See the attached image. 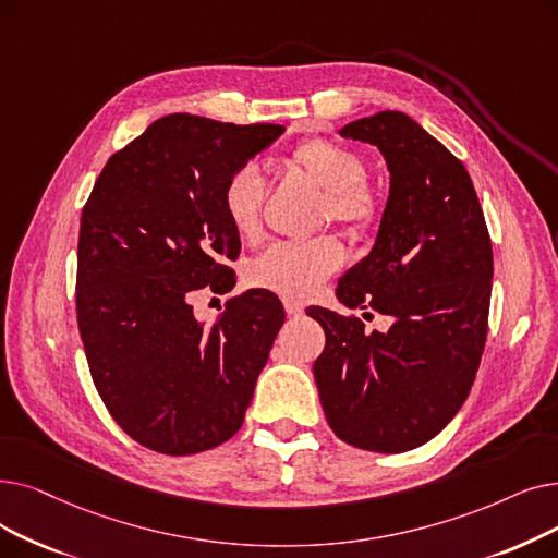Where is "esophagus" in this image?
I'll use <instances>...</instances> for the list:
<instances>
[{
  "label": "esophagus",
  "mask_w": 558,
  "mask_h": 558,
  "mask_svg": "<svg viewBox=\"0 0 558 558\" xmlns=\"http://www.w3.org/2000/svg\"><path fill=\"white\" fill-rule=\"evenodd\" d=\"M305 305L303 303H296V301H284V312L289 314V317H299V314H303Z\"/></svg>",
  "instance_id": "esophagus-1"
}]
</instances>
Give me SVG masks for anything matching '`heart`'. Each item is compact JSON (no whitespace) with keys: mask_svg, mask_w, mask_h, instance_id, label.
Here are the masks:
<instances>
[{"mask_svg":"<svg viewBox=\"0 0 558 558\" xmlns=\"http://www.w3.org/2000/svg\"><path fill=\"white\" fill-rule=\"evenodd\" d=\"M284 166L324 191L322 221L330 219L349 232H365L378 221V193L362 180L365 163L344 145L317 136L305 138L287 155ZM262 191V178L253 166L236 168L223 184V214L239 239H253L259 232ZM342 262L344 251L332 236L276 244L246 266V280L251 287L299 303L317 294Z\"/></svg>","mask_w":558,"mask_h":558,"instance_id":"heart-1","label":"heart"}]
</instances>
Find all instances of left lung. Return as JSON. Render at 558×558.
Wrapping results in <instances>:
<instances>
[{"instance_id":"left-lung-1","label":"left lung","mask_w":558,"mask_h":558,"mask_svg":"<svg viewBox=\"0 0 558 558\" xmlns=\"http://www.w3.org/2000/svg\"><path fill=\"white\" fill-rule=\"evenodd\" d=\"M376 145L390 196L374 248L339 278L337 299L392 317L310 307L326 332L314 362L326 420L347 445L401 453L435 438L465 403L488 335L493 246L463 161L401 111L339 130Z\"/></svg>"}]
</instances>
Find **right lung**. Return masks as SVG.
Masks as SVG:
<instances>
[{
  "label": "right lung",
  "instance_id": "right-lung-1",
  "mask_svg": "<svg viewBox=\"0 0 558 558\" xmlns=\"http://www.w3.org/2000/svg\"><path fill=\"white\" fill-rule=\"evenodd\" d=\"M282 132L163 116L109 157L84 205L77 324L88 369L116 424L153 451H207L244 424L282 303L251 289L205 328L191 299L234 287L228 262L241 241L223 184Z\"/></svg>",
  "mask_w": 558,
  "mask_h": 558
}]
</instances>
